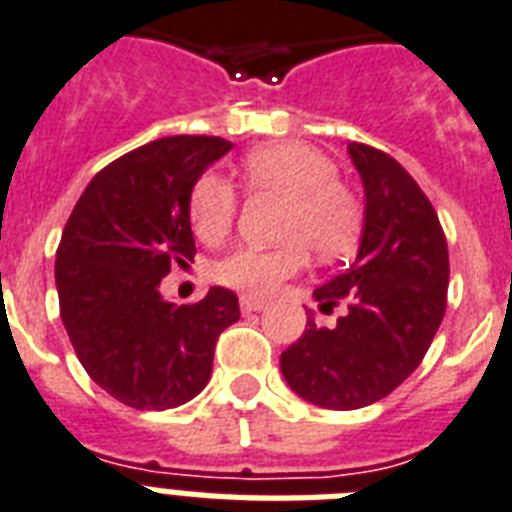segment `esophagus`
<instances>
[{"label": "esophagus", "instance_id": "esophagus-1", "mask_svg": "<svg viewBox=\"0 0 512 512\" xmlns=\"http://www.w3.org/2000/svg\"><path fill=\"white\" fill-rule=\"evenodd\" d=\"M239 307H242V312H263V309H268V302H263V299H257V296H242L239 299Z\"/></svg>", "mask_w": 512, "mask_h": 512}]
</instances>
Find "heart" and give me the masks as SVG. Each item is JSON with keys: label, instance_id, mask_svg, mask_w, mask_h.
<instances>
[{"label": "heart", "instance_id": "heart-1", "mask_svg": "<svg viewBox=\"0 0 512 512\" xmlns=\"http://www.w3.org/2000/svg\"><path fill=\"white\" fill-rule=\"evenodd\" d=\"M249 190L286 197L281 247H239L216 265L223 286L268 296L307 265V247L317 257H338L354 247L362 208L354 192L336 179V163L304 143H273L242 161ZM190 218L205 244H218L236 218V192L223 176L203 174L192 187Z\"/></svg>", "mask_w": 512, "mask_h": 512}]
</instances>
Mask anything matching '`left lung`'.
<instances>
[{
    "instance_id": "8db88e82",
    "label": "left lung",
    "mask_w": 512,
    "mask_h": 512,
    "mask_svg": "<svg viewBox=\"0 0 512 512\" xmlns=\"http://www.w3.org/2000/svg\"><path fill=\"white\" fill-rule=\"evenodd\" d=\"M362 176L364 226L356 260L315 289L320 309L349 312L320 328L309 312L302 338L281 354V372L304 401L362 409L393 393L422 364L448 299V242L437 213L401 163L349 143Z\"/></svg>"
}]
</instances>
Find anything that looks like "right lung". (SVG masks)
I'll return each instance as SVG.
<instances>
[{
  "label": "right lung",
  "instance_id": "obj_1",
  "mask_svg": "<svg viewBox=\"0 0 512 512\" xmlns=\"http://www.w3.org/2000/svg\"><path fill=\"white\" fill-rule=\"evenodd\" d=\"M231 150L205 135L161 137L93 176L57 249L59 312L90 380L140 411L176 409L208 385L216 341L239 320L234 291L166 302L163 276L195 255L190 197Z\"/></svg>",
  "mask_w": 512,
  "mask_h": 512
}]
</instances>
